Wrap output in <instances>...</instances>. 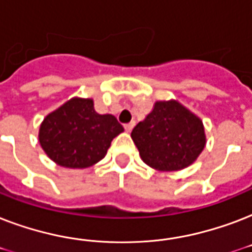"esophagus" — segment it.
I'll use <instances>...</instances> for the list:
<instances>
[{"instance_id": "34e87169", "label": "esophagus", "mask_w": 252, "mask_h": 252, "mask_svg": "<svg viewBox=\"0 0 252 252\" xmlns=\"http://www.w3.org/2000/svg\"><path fill=\"white\" fill-rule=\"evenodd\" d=\"M134 126H136V123L130 122V123H128V124H124V129H126V132H130V130L133 129Z\"/></svg>"}]
</instances>
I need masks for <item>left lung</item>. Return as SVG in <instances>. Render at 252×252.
<instances>
[{
    "mask_svg": "<svg viewBox=\"0 0 252 252\" xmlns=\"http://www.w3.org/2000/svg\"><path fill=\"white\" fill-rule=\"evenodd\" d=\"M130 136L142 161L161 171L187 167L205 146L201 120L175 100L156 103Z\"/></svg>",
    "mask_w": 252,
    "mask_h": 252,
    "instance_id": "obj_1",
    "label": "left lung"
}]
</instances>
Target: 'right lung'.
<instances>
[{
  "label": "right lung",
  "mask_w": 252,
  "mask_h": 252,
  "mask_svg": "<svg viewBox=\"0 0 252 252\" xmlns=\"http://www.w3.org/2000/svg\"><path fill=\"white\" fill-rule=\"evenodd\" d=\"M124 128L112 115H99L91 99L74 98L41 123L39 141L60 166L85 168L104 158L111 141Z\"/></svg>",
  "instance_id": "obj_1"
}]
</instances>
